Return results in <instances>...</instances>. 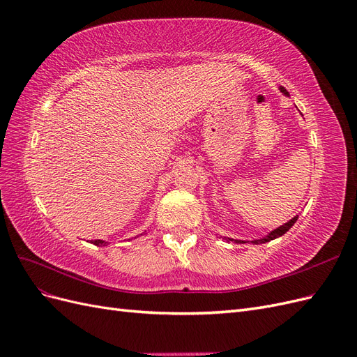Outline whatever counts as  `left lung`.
Wrapping results in <instances>:
<instances>
[{
    "label": "left lung",
    "instance_id": "left-lung-1",
    "mask_svg": "<svg viewBox=\"0 0 357 357\" xmlns=\"http://www.w3.org/2000/svg\"><path fill=\"white\" fill-rule=\"evenodd\" d=\"M280 91H282L284 95H289V92L283 88V86H280ZM296 220H298V215H295V218L291 219V220H289L287 223H284V225L280 226V228H277L275 231H273V232L269 234V235L264 236L262 240H256V241H253V243H256V244H264V243H268V241H271V240H274V238H278V236H282L283 234H286V232L291 228V226L295 225V222H296ZM235 243H238V241H235Z\"/></svg>",
    "mask_w": 357,
    "mask_h": 357
}]
</instances>
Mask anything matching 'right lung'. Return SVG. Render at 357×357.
<instances>
[{"instance_id": "add662e5", "label": "right lung", "mask_w": 357, "mask_h": 357, "mask_svg": "<svg viewBox=\"0 0 357 357\" xmlns=\"http://www.w3.org/2000/svg\"><path fill=\"white\" fill-rule=\"evenodd\" d=\"M95 245H105V243L104 241H101V240H93L92 241Z\"/></svg>"}]
</instances>
